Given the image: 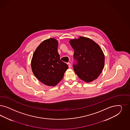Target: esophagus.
<instances>
[{
    "label": "esophagus",
    "instance_id": "esophagus-1",
    "mask_svg": "<svg viewBox=\"0 0 130 130\" xmlns=\"http://www.w3.org/2000/svg\"><path fill=\"white\" fill-rule=\"evenodd\" d=\"M67 65L68 66V67H69V68H70L71 67V64H70V63H67Z\"/></svg>",
    "mask_w": 130,
    "mask_h": 130
}]
</instances>
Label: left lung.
Instances as JSON below:
<instances>
[{"instance_id": "obj_1", "label": "left lung", "mask_w": 130, "mask_h": 130, "mask_svg": "<svg viewBox=\"0 0 130 130\" xmlns=\"http://www.w3.org/2000/svg\"><path fill=\"white\" fill-rule=\"evenodd\" d=\"M70 44L74 50L75 63L73 67L81 79L90 82L96 79L102 71L105 57L100 46L89 38L80 37L72 39Z\"/></svg>"}]
</instances>
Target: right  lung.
<instances>
[{
  "instance_id": "right-lung-1",
  "label": "right lung",
  "mask_w": 130,
  "mask_h": 130,
  "mask_svg": "<svg viewBox=\"0 0 130 130\" xmlns=\"http://www.w3.org/2000/svg\"><path fill=\"white\" fill-rule=\"evenodd\" d=\"M58 43L54 38L44 40L34 52L31 62L32 71L39 81L55 86L62 79L68 66L60 59Z\"/></svg>"
}]
</instances>
